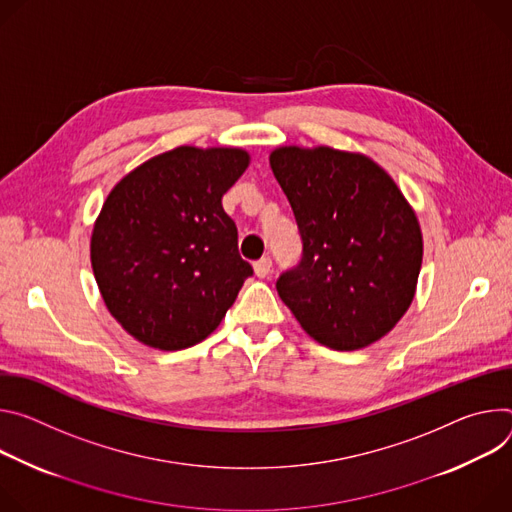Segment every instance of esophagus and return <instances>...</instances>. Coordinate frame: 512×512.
Listing matches in <instances>:
<instances>
[{"instance_id":"obj_1","label":"esophagus","mask_w":512,"mask_h":512,"mask_svg":"<svg viewBox=\"0 0 512 512\" xmlns=\"http://www.w3.org/2000/svg\"><path fill=\"white\" fill-rule=\"evenodd\" d=\"M272 270V260L270 258H260L256 264H254V272L258 278H266Z\"/></svg>"}]
</instances>
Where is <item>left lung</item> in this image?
Returning a JSON list of instances; mask_svg holds the SVG:
<instances>
[{
  "label": "left lung",
  "mask_w": 512,
  "mask_h": 512,
  "mask_svg": "<svg viewBox=\"0 0 512 512\" xmlns=\"http://www.w3.org/2000/svg\"><path fill=\"white\" fill-rule=\"evenodd\" d=\"M270 168L303 238L278 297L321 346L354 352L378 342L415 299L423 262L415 209L362 152L278 146Z\"/></svg>",
  "instance_id": "1"
}]
</instances>
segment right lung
<instances>
[{
    "mask_svg": "<svg viewBox=\"0 0 512 512\" xmlns=\"http://www.w3.org/2000/svg\"><path fill=\"white\" fill-rule=\"evenodd\" d=\"M250 164L234 146H179L116 183L91 232L101 299L144 346L175 352L211 335L252 274L221 197Z\"/></svg>",
    "mask_w": 512,
    "mask_h": 512,
    "instance_id": "1",
    "label": "right lung"
}]
</instances>
